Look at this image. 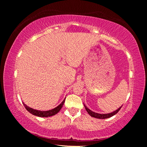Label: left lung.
Here are the masks:
<instances>
[{
	"label": "left lung",
	"instance_id": "8db88e82",
	"mask_svg": "<svg viewBox=\"0 0 147 147\" xmlns=\"http://www.w3.org/2000/svg\"><path fill=\"white\" fill-rule=\"evenodd\" d=\"M123 106V105H122L120 108H119L117 110L113 111V112L111 113H105V114H101V113H95L94 112V111H91V109H89V108H88V107H87L86 106H85V104H84V107H85V108L86 109V111H88V113L90 115L91 117H94V118H96V119H108V118H109L113 116L114 115H115L116 113H118V111L120 110L121 107Z\"/></svg>",
	"mask_w": 147,
	"mask_h": 147
}]
</instances>
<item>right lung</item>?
<instances>
[{"label":"right lung","instance_id":"obj_1","mask_svg":"<svg viewBox=\"0 0 147 147\" xmlns=\"http://www.w3.org/2000/svg\"><path fill=\"white\" fill-rule=\"evenodd\" d=\"M65 100V98L64 100L62 101V102L59 104V106L56 107L55 108L52 109H51V110H48V111L37 110V109H34L33 108H30V107L27 106L24 103H23V105L24 106V107H25L26 110L29 111L30 113H32V115L38 116V117H51V116L56 115V113H58L59 112V110L61 109L62 106H63V105Z\"/></svg>","mask_w":147,"mask_h":147}]
</instances>
